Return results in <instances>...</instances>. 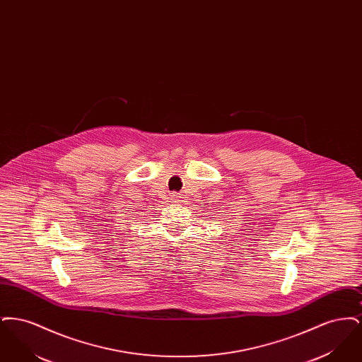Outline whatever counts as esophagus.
Listing matches in <instances>:
<instances>
[{
	"instance_id": "34e87169",
	"label": "esophagus",
	"mask_w": 362,
	"mask_h": 362,
	"mask_svg": "<svg viewBox=\"0 0 362 362\" xmlns=\"http://www.w3.org/2000/svg\"><path fill=\"white\" fill-rule=\"evenodd\" d=\"M173 199V202H176L177 201V198H179V195L177 194H173V197H171Z\"/></svg>"
}]
</instances>
